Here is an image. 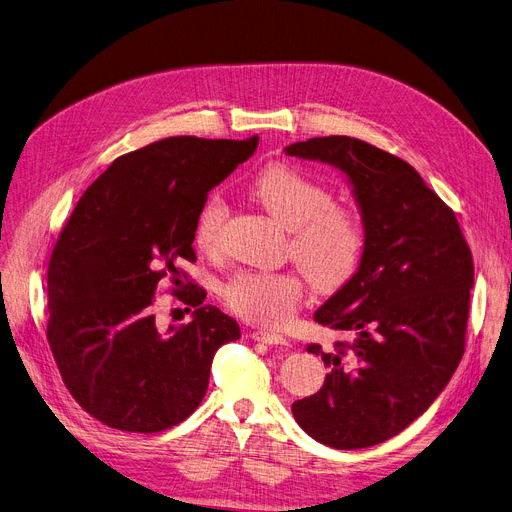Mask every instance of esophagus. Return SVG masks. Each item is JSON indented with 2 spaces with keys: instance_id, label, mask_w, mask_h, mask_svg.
I'll use <instances>...</instances> for the list:
<instances>
[{
  "instance_id": "obj_1",
  "label": "esophagus",
  "mask_w": 512,
  "mask_h": 512,
  "mask_svg": "<svg viewBox=\"0 0 512 512\" xmlns=\"http://www.w3.org/2000/svg\"><path fill=\"white\" fill-rule=\"evenodd\" d=\"M255 342H263V344H270V346H288L286 336L276 334V332H265V330H255L249 334Z\"/></svg>"
}]
</instances>
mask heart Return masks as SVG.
<instances>
[{
    "label": "heart",
    "instance_id": "1",
    "mask_svg": "<svg viewBox=\"0 0 512 512\" xmlns=\"http://www.w3.org/2000/svg\"><path fill=\"white\" fill-rule=\"evenodd\" d=\"M253 201L288 232V255L319 292L342 288L357 272L363 255V228L355 213L334 205V197L290 166L265 168L249 186ZM228 207L211 195L199 209L195 245L218 249ZM303 282L290 272L247 270L224 286L226 303L259 326H282L297 309Z\"/></svg>",
    "mask_w": 512,
    "mask_h": 512
}]
</instances>
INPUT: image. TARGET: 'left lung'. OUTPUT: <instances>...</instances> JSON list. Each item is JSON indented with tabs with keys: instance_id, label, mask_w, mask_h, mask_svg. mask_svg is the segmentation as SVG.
<instances>
[{
	"instance_id": "obj_1",
	"label": "left lung",
	"mask_w": 512,
	"mask_h": 512,
	"mask_svg": "<svg viewBox=\"0 0 512 512\" xmlns=\"http://www.w3.org/2000/svg\"><path fill=\"white\" fill-rule=\"evenodd\" d=\"M284 153L340 170L363 222L355 276L313 319L346 334L330 351L319 392L292 402L326 446L382 444L421 417L465 351L473 257L454 213L407 161L351 137H317Z\"/></svg>"
}]
</instances>
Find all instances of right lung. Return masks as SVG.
I'll list each match as a JSON object with an SVG mask.
<instances>
[{
  "label": "right lung",
  "mask_w": 512,
  "mask_h": 512,
  "mask_svg": "<svg viewBox=\"0 0 512 512\" xmlns=\"http://www.w3.org/2000/svg\"><path fill=\"white\" fill-rule=\"evenodd\" d=\"M249 141L170 137L112 161L76 203L47 272V340L74 400L122 432L153 434L191 415L218 348L240 328L218 307H195L186 326L159 328L153 294L178 286L195 261V222L207 193L257 149Z\"/></svg>",
  "instance_id": "right-lung-1"
}]
</instances>
